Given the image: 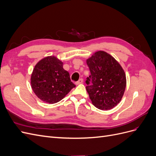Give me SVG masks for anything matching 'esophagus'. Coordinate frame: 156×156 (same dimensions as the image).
<instances>
[{"mask_svg": "<svg viewBox=\"0 0 156 156\" xmlns=\"http://www.w3.org/2000/svg\"><path fill=\"white\" fill-rule=\"evenodd\" d=\"M83 83V79L81 78V79H80L78 81H77L76 83H75V84H81Z\"/></svg>", "mask_w": 156, "mask_h": 156, "instance_id": "1", "label": "esophagus"}]
</instances>
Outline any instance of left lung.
Returning <instances> with one entry per match:
<instances>
[{
    "mask_svg": "<svg viewBox=\"0 0 156 156\" xmlns=\"http://www.w3.org/2000/svg\"><path fill=\"white\" fill-rule=\"evenodd\" d=\"M91 75L85 81L92 104L101 110L117 105L124 95L126 77L117 61L105 51H100L87 60Z\"/></svg>",
    "mask_w": 156,
    "mask_h": 156,
    "instance_id": "obj_1",
    "label": "left lung"
}]
</instances>
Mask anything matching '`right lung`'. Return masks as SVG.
I'll return each instance as SVG.
<instances>
[{
  "instance_id": "right-lung-1",
  "label": "right lung",
  "mask_w": 156,
  "mask_h": 156,
  "mask_svg": "<svg viewBox=\"0 0 156 156\" xmlns=\"http://www.w3.org/2000/svg\"><path fill=\"white\" fill-rule=\"evenodd\" d=\"M31 86L37 98L46 103H57L75 87L63 63L55 56H48L35 66L31 75Z\"/></svg>"
}]
</instances>
